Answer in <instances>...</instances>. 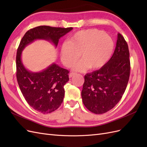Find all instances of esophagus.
I'll list each match as a JSON object with an SVG mask.
<instances>
[{
	"label": "esophagus",
	"instance_id": "esophagus-1",
	"mask_svg": "<svg viewBox=\"0 0 147 147\" xmlns=\"http://www.w3.org/2000/svg\"><path fill=\"white\" fill-rule=\"evenodd\" d=\"M74 75H75V73H73V72H71V73H70V74H69V78L72 77V76H73Z\"/></svg>",
	"mask_w": 147,
	"mask_h": 147
}]
</instances>
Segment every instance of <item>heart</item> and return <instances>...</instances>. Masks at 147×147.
<instances>
[{"instance_id":"b5f03b06","label":"heart","mask_w":147,"mask_h":147,"mask_svg":"<svg viewBox=\"0 0 147 147\" xmlns=\"http://www.w3.org/2000/svg\"><path fill=\"white\" fill-rule=\"evenodd\" d=\"M114 50V42L107 34L97 29L78 31L72 35L68 42L61 47L60 57L67 67L74 65L80 57L82 60L74 69L84 72L88 68L97 70L109 61Z\"/></svg>"}]
</instances>
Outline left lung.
Instances as JSON below:
<instances>
[{"label": "left lung", "mask_w": 147, "mask_h": 147, "mask_svg": "<svg viewBox=\"0 0 147 147\" xmlns=\"http://www.w3.org/2000/svg\"><path fill=\"white\" fill-rule=\"evenodd\" d=\"M130 69L128 45L118 33L116 48L110 59L100 69L84 75L82 97L87 109L96 114L112 109L126 90Z\"/></svg>", "instance_id": "obj_1"}]
</instances>
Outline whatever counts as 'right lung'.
I'll return each instance as SVG.
<instances>
[{"mask_svg": "<svg viewBox=\"0 0 147 147\" xmlns=\"http://www.w3.org/2000/svg\"><path fill=\"white\" fill-rule=\"evenodd\" d=\"M72 29V28L38 26L26 32L18 48L16 78L21 91L29 105L43 114L54 112L63 103L65 94L64 86L69 80V72L55 63L41 72H30L22 63V51L36 40H45L56 47L59 38Z\"/></svg>", "mask_w": 147, "mask_h": 147, "instance_id": "right-lung-1", "label": "right lung"}]
</instances>
